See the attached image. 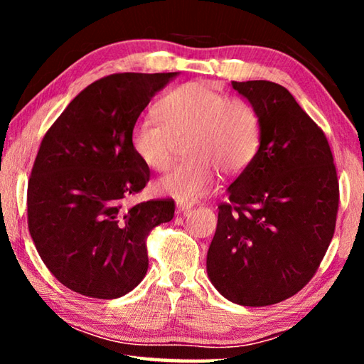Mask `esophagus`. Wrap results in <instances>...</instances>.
I'll list each match as a JSON object with an SVG mask.
<instances>
[{"label":"esophagus","mask_w":364,"mask_h":364,"mask_svg":"<svg viewBox=\"0 0 364 364\" xmlns=\"http://www.w3.org/2000/svg\"><path fill=\"white\" fill-rule=\"evenodd\" d=\"M176 208H178V212H188V210H191V208H193V204H191V202L178 200L176 202Z\"/></svg>","instance_id":"1"}]
</instances>
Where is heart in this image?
Segmentation results:
<instances>
[{
    "instance_id": "obj_1",
    "label": "heart",
    "mask_w": 364,
    "mask_h": 364,
    "mask_svg": "<svg viewBox=\"0 0 364 364\" xmlns=\"http://www.w3.org/2000/svg\"><path fill=\"white\" fill-rule=\"evenodd\" d=\"M159 122L134 123L130 146L147 168L170 167L178 141L188 159L157 181L159 193L193 200L205 194L217 178L239 175L249 167L260 146V119L249 102L230 97L217 86L197 80L176 86L157 102Z\"/></svg>"
}]
</instances>
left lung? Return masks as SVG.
<instances>
[{
    "label": "left lung",
    "mask_w": 364,
    "mask_h": 364,
    "mask_svg": "<svg viewBox=\"0 0 364 364\" xmlns=\"http://www.w3.org/2000/svg\"><path fill=\"white\" fill-rule=\"evenodd\" d=\"M260 119V147L228 188L207 254L228 300L267 306L301 291L332 241L338 180L324 132L294 96L267 80L231 82Z\"/></svg>",
    "instance_id": "obj_1"
}]
</instances>
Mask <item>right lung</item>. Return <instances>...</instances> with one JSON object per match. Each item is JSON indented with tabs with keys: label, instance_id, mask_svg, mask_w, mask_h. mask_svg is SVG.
<instances>
[{
	"label": "right lung",
	"instance_id": "add662e5",
	"mask_svg": "<svg viewBox=\"0 0 364 364\" xmlns=\"http://www.w3.org/2000/svg\"><path fill=\"white\" fill-rule=\"evenodd\" d=\"M170 73H112L80 93L41 139L27 189L33 244L54 278L86 297L110 300L146 276L147 236L175 215L173 199L127 207L151 171L130 133Z\"/></svg>",
	"mask_w": 364,
	"mask_h": 364
}]
</instances>
